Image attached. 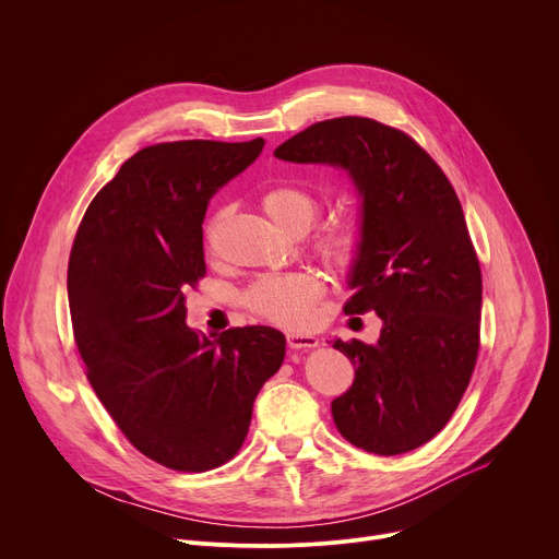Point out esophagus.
<instances>
[{
    "mask_svg": "<svg viewBox=\"0 0 559 559\" xmlns=\"http://www.w3.org/2000/svg\"><path fill=\"white\" fill-rule=\"evenodd\" d=\"M287 347L294 352H307L318 347V338L313 334H298V332H289L287 334Z\"/></svg>",
    "mask_w": 559,
    "mask_h": 559,
    "instance_id": "1",
    "label": "esophagus"
}]
</instances>
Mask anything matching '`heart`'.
Masks as SVG:
<instances>
[{"instance_id": "obj_1", "label": "heart", "mask_w": 559, "mask_h": 559, "mask_svg": "<svg viewBox=\"0 0 559 559\" xmlns=\"http://www.w3.org/2000/svg\"><path fill=\"white\" fill-rule=\"evenodd\" d=\"M263 210L285 229H307L318 212L321 197L313 190L296 183L274 186L261 197ZM367 243L365 223L358 214L341 216L323 227H318L311 238L313 254L338 272H349L358 265ZM323 296V283L309 272L272 274L259 278L246 294V305L265 321L302 328L311 321L313 307Z\"/></svg>"}]
</instances>
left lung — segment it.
Returning <instances> with one entry per match:
<instances>
[{
  "label": "left lung",
  "mask_w": 559,
  "mask_h": 559,
  "mask_svg": "<svg viewBox=\"0 0 559 559\" xmlns=\"http://www.w3.org/2000/svg\"><path fill=\"white\" fill-rule=\"evenodd\" d=\"M274 154L345 168L362 194L367 243L343 309L384 325L376 345L334 341L356 367L334 423L376 455L418 449L451 420L480 349L483 272L457 194L407 132L367 117L318 121Z\"/></svg>",
  "instance_id": "left-lung-1"
}]
</instances>
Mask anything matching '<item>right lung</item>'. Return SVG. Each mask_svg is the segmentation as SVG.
Segmentation results:
<instances>
[{
    "label": "right lung",
    "mask_w": 559,
    "mask_h": 559,
    "mask_svg": "<svg viewBox=\"0 0 559 559\" xmlns=\"http://www.w3.org/2000/svg\"><path fill=\"white\" fill-rule=\"evenodd\" d=\"M265 141H168L139 150L91 201L68 261L72 334L86 376L145 457L201 473L243 447L285 336L186 325V292L205 276L212 194L257 162Z\"/></svg>",
    "instance_id": "right-lung-1"
}]
</instances>
